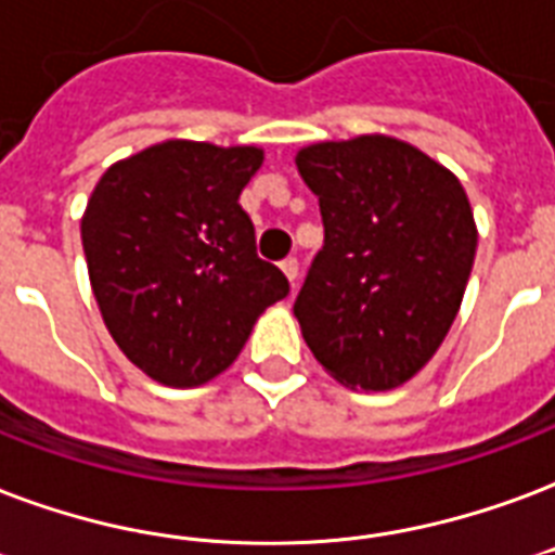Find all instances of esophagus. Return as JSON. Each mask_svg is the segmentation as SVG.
Returning a JSON list of instances; mask_svg holds the SVG:
<instances>
[{
	"instance_id": "1",
	"label": "esophagus",
	"mask_w": 555,
	"mask_h": 555,
	"mask_svg": "<svg viewBox=\"0 0 555 555\" xmlns=\"http://www.w3.org/2000/svg\"><path fill=\"white\" fill-rule=\"evenodd\" d=\"M279 268H282V273H285V276H287V282H291V287H296V279H299V261H296L294 256H291V259L282 261Z\"/></svg>"
}]
</instances>
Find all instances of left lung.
<instances>
[{
  "instance_id": "left-lung-1",
  "label": "left lung",
  "mask_w": 555,
  "mask_h": 555,
  "mask_svg": "<svg viewBox=\"0 0 555 555\" xmlns=\"http://www.w3.org/2000/svg\"><path fill=\"white\" fill-rule=\"evenodd\" d=\"M296 169L325 227L294 302L305 343L343 386H403L440 348L469 282L478 230L464 186L386 134L305 146Z\"/></svg>"
}]
</instances>
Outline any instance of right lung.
I'll return each mask as SVG.
<instances>
[{
  "label": "right lung",
  "mask_w": 555,
  "mask_h": 555,
  "mask_svg": "<svg viewBox=\"0 0 555 555\" xmlns=\"http://www.w3.org/2000/svg\"><path fill=\"white\" fill-rule=\"evenodd\" d=\"M264 152L167 141L108 167L80 235L108 334L143 374L192 388L233 363L285 273L238 204Z\"/></svg>",
  "instance_id": "add662e5"
}]
</instances>
